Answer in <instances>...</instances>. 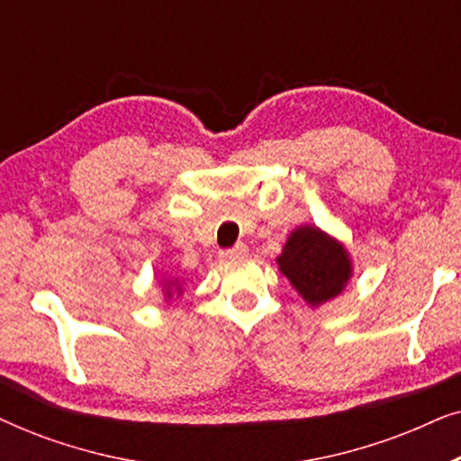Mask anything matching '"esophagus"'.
I'll use <instances>...</instances> for the list:
<instances>
[{"mask_svg": "<svg viewBox=\"0 0 461 461\" xmlns=\"http://www.w3.org/2000/svg\"><path fill=\"white\" fill-rule=\"evenodd\" d=\"M245 256H248V245L245 243H237L235 248L220 251V258H222V260H241Z\"/></svg>", "mask_w": 461, "mask_h": 461, "instance_id": "34e87169", "label": "esophagus"}]
</instances>
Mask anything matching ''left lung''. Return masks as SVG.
Wrapping results in <instances>:
<instances>
[{
    "label": "left lung",
    "instance_id": "left-lung-1",
    "mask_svg": "<svg viewBox=\"0 0 461 461\" xmlns=\"http://www.w3.org/2000/svg\"><path fill=\"white\" fill-rule=\"evenodd\" d=\"M276 262L281 273L312 306L338 295L350 276V260L342 245L312 226L292 232Z\"/></svg>",
    "mask_w": 461,
    "mask_h": 461
}]
</instances>
